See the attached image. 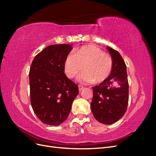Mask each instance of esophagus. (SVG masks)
<instances>
[{"label": "esophagus", "mask_w": 156, "mask_h": 156, "mask_svg": "<svg viewBox=\"0 0 156 156\" xmlns=\"http://www.w3.org/2000/svg\"><path fill=\"white\" fill-rule=\"evenodd\" d=\"M78 87H79V91L82 90L84 88V87H83L82 85H81V84H79V85Z\"/></svg>", "instance_id": "34e87169"}]
</instances>
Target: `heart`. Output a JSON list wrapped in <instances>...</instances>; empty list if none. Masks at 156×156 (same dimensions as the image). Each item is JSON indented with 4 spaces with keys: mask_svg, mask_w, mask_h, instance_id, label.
Wrapping results in <instances>:
<instances>
[{
    "mask_svg": "<svg viewBox=\"0 0 156 156\" xmlns=\"http://www.w3.org/2000/svg\"><path fill=\"white\" fill-rule=\"evenodd\" d=\"M112 68V56L93 45H84L75 51L74 55L68 54L64 62V72L68 78L75 77L83 69L84 72L79 80L87 83L98 84L105 81Z\"/></svg>",
    "mask_w": 156,
    "mask_h": 156,
    "instance_id": "obj_1",
    "label": "heart"
}]
</instances>
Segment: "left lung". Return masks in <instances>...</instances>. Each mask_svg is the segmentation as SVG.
Wrapping results in <instances>:
<instances>
[{"instance_id": "left-lung-1", "label": "left lung", "mask_w": 156, "mask_h": 156, "mask_svg": "<svg viewBox=\"0 0 156 156\" xmlns=\"http://www.w3.org/2000/svg\"><path fill=\"white\" fill-rule=\"evenodd\" d=\"M113 60L112 72L105 81L92 87L91 110L96 120L104 124H112L120 120L127 110L129 100V84L126 65L117 51L109 47Z\"/></svg>"}]
</instances>
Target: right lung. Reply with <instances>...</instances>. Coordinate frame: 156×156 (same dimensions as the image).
Masks as SVG:
<instances>
[{"mask_svg": "<svg viewBox=\"0 0 156 156\" xmlns=\"http://www.w3.org/2000/svg\"><path fill=\"white\" fill-rule=\"evenodd\" d=\"M72 46L49 45L32 62L29 72L30 103L37 117L45 124L58 126L65 121L79 94L78 86L64 72V60Z\"/></svg>", "mask_w": 156, "mask_h": 156, "instance_id": "add662e5", "label": "right lung"}]
</instances>
